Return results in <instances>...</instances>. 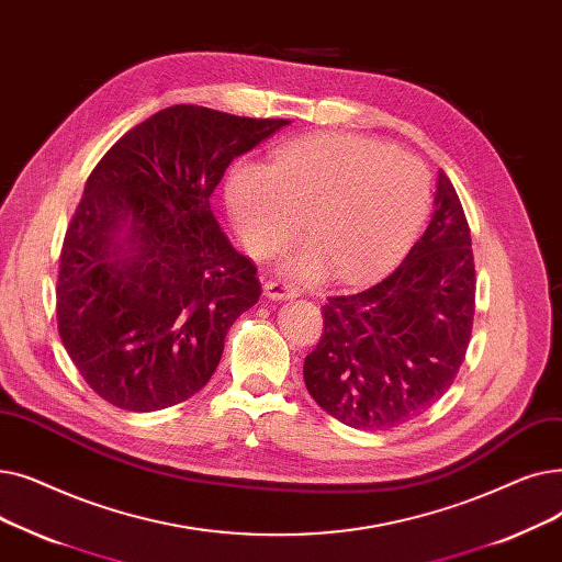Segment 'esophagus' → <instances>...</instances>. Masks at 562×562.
<instances>
[{
    "label": "esophagus",
    "mask_w": 562,
    "mask_h": 562,
    "mask_svg": "<svg viewBox=\"0 0 562 562\" xmlns=\"http://www.w3.org/2000/svg\"><path fill=\"white\" fill-rule=\"evenodd\" d=\"M265 295L270 300H292L300 295V288H295L288 281H267L265 283Z\"/></svg>",
    "instance_id": "esophagus-1"
}]
</instances>
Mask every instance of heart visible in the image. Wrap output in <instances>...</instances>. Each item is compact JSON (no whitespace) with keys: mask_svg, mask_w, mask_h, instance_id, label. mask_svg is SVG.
<instances>
[{"mask_svg":"<svg viewBox=\"0 0 562 562\" xmlns=\"http://www.w3.org/2000/svg\"><path fill=\"white\" fill-rule=\"evenodd\" d=\"M226 203L254 256L292 243L306 214L313 243L290 258V270L317 279L331 267L342 281H361L382 272L418 233L430 176L405 150L327 132L281 146L270 167L239 159L226 178Z\"/></svg>","mask_w":562,"mask_h":562,"instance_id":"b5f03b06","label":"heart"}]
</instances>
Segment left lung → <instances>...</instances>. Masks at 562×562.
<instances>
[{"instance_id": "obj_1", "label": "left lung", "mask_w": 562, "mask_h": 562, "mask_svg": "<svg viewBox=\"0 0 562 562\" xmlns=\"http://www.w3.org/2000/svg\"><path fill=\"white\" fill-rule=\"evenodd\" d=\"M473 311L471 231L456 187L439 171L430 226L395 272L323 306V336L304 361L306 389L357 430L403 425L458 378Z\"/></svg>"}]
</instances>
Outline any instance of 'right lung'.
<instances>
[{
	"label": "right lung",
	"mask_w": 562,
	"mask_h": 562,
	"mask_svg": "<svg viewBox=\"0 0 562 562\" xmlns=\"http://www.w3.org/2000/svg\"><path fill=\"white\" fill-rule=\"evenodd\" d=\"M288 123L173 104L125 132L91 171L61 247L57 325L106 403L157 412L212 378L260 283L210 196L235 157Z\"/></svg>",
	"instance_id": "add662e5"
}]
</instances>
